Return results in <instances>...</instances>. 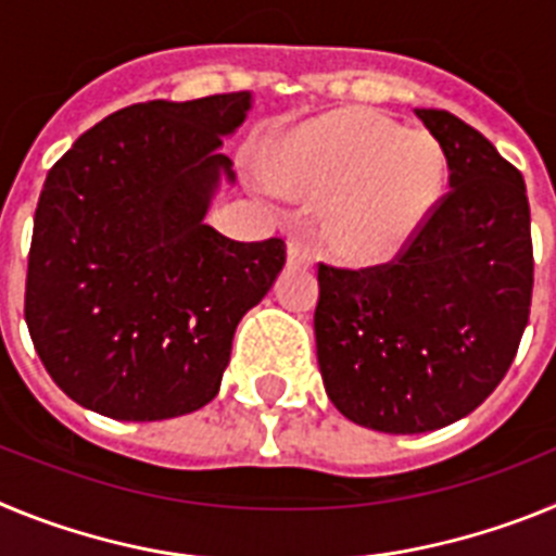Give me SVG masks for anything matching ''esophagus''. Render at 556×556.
<instances>
[{
	"label": "esophagus",
	"mask_w": 556,
	"mask_h": 556,
	"mask_svg": "<svg viewBox=\"0 0 556 556\" xmlns=\"http://www.w3.org/2000/svg\"><path fill=\"white\" fill-rule=\"evenodd\" d=\"M287 264L289 267H308L312 264V250L301 242L287 244Z\"/></svg>",
	"instance_id": "obj_1"
}]
</instances>
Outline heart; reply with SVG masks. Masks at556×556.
Instances as JSON below:
<instances>
[{
  "mask_svg": "<svg viewBox=\"0 0 556 556\" xmlns=\"http://www.w3.org/2000/svg\"><path fill=\"white\" fill-rule=\"evenodd\" d=\"M289 186L326 200L328 242L351 262H384L424 228L445 189V155L431 136L404 130L390 116L351 108L294 132L281 152ZM258 189H278L255 175Z\"/></svg>",
  "mask_w": 556,
  "mask_h": 556,
  "instance_id": "heart-1",
  "label": "heart"
}]
</instances>
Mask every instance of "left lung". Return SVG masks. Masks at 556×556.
<instances>
[{"mask_svg":"<svg viewBox=\"0 0 556 556\" xmlns=\"http://www.w3.org/2000/svg\"><path fill=\"white\" fill-rule=\"evenodd\" d=\"M415 113L443 147L451 191L395 262L317 273L323 384L348 420L384 434L456 424L501 384L534 283L523 175L454 113Z\"/></svg>","mask_w":556,"mask_h":556,"instance_id":"obj_1","label":"left lung"}]
</instances>
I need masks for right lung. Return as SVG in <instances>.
Masks as SVG:
<instances>
[{
    "label": "right lung",
    "mask_w": 556,
    "mask_h": 556,
    "mask_svg": "<svg viewBox=\"0 0 556 556\" xmlns=\"http://www.w3.org/2000/svg\"><path fill=\"white\" fill-rule=\"evenodd\" d=\"M250 108V91L122 108L49 169L24 320L86 409L150 424L217 397L236 326L287 262L281 239L233 242L205 225L236 180L223 141Z\"/></svg>",
    "instance_id": "add662e5"
}]
</instances>
